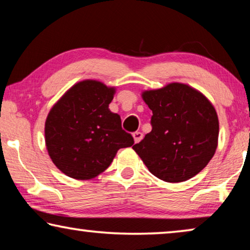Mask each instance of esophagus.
Returning a JSON list of instances; mask_svg holds the SVG:
<instances>
[{
    "label": "esophagus",
    "mask_w": 250,
    "mask_h": 250,
    "mask_svg": "<svg viewBox=\"0 0 250 250\" xmlns=\"http://www.w3.org/2000/svg\"><path fill=\"white\" fill-rule=\"evenodd\" d=\"M132 137H133V139H135V143L138 144V143H139V141H141V139H143L144 135L141 132H139V131H136V132L132 133Z\"/></svg>",
    "instance_id": "esophagus-1"
}]
</instances>
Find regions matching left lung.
<instances>
[{
	"instance_id": "1",
	"label": "left lung",
	"mask_w": 250,
	"mask_h": 250,
	"mask_svg": "<svg viewBox=\"0 0 250 250\" xmlns=\"http://www.w3.org/2000/svg\"><path fill=\"white\" fill-rule=\"evenodd\" d=\"M151 131L132 146L149 172L169 183L199 174L218 146L219 120L210 101L191 86L170 83L146 91Z\"/></svg>"
}]
</instances>
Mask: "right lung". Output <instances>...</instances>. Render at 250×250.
Instances as JSON below:
<instances>
[{
    "label": "right lung",
    "instance_id": "add662e5",
    "mask_svg": "<svg viewBox=\"0 0 250 250\" xmlns=\"http://www.w3.org/2000/svg\"><path fill=\"white\" fill-rule=\"evenodd\" d=\"M113 87L98 81L74 85L55 104L44 125L51 161L67 176L89 180L104 172L120 148L132 146L133 138L111 112Z\"/></svg>",
    "mask_w": 250,
    "mask_h": 250
}]
</instances>
